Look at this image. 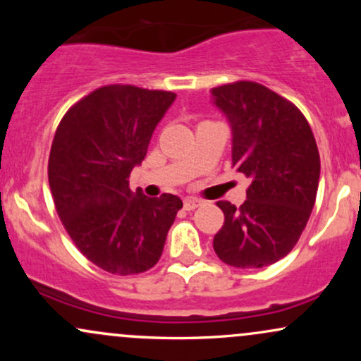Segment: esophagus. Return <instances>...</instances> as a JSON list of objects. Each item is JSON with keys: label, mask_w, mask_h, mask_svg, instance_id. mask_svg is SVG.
I'll use <instances>...</instances> for the list:
<instances>
[{"label": "esophagus", "mask_w": 361, "mask_h": 361, "mask_svg": "<svg viewBox=\"0 0 361 361\" xmlns=\"http://www.w3.org/2000/svg\"><path fill=\"white\" fill-rule=\"evenodd\" d=\"M202 205V200H198V198H185L183 200V207H185V210H195L197 209V207H200Z\"/></svg>", "instance_id": "34e87169"}]
</instances>
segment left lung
<instances>
[{"mask_svg": "<svg viewBox=\"0 0 361 361\" xmlns=\"http://www.w3.org/2000/svg\"><path fill=\"white\" fill-rule=\"evenodd\" d=\"M233 132V168L251 180L244 204L217 202L224 217L214 250L235 268H263L299 241L316 202L321 159L293 103L252 81L210 90Z\"/></svg>", "mask_w": 361, "mask_h": 361, "instance_id": "left-lung-1", "label": "left lung"}]
</instances>
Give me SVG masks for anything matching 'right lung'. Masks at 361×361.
<instances>
[{"instance_id": "obj_1", "label": "right lung", "mask_w": 361, "mask_h": 361, "mask_svg": "<svg viewBox=\"0 0 361 361\" xmlns=\"http://www.w3.org/2000/svg\"><path fill=\"white\" fill-rule=\"evenodd\" d=\"M176 94L110 85L69 109L54 135L49 185L76 247L114 275L147 271L159 261L183 202L149 198L128 186L152 132Z\"/></svg>"}]
</instances>
